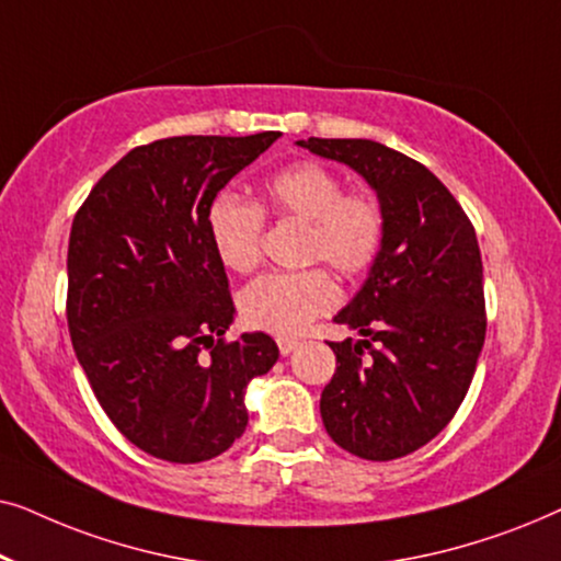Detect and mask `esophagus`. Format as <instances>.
I'll list each match as a JSON object with an SVG mask.
<instances>
[{
    "label": "esophagus",
    "instance_id": "obj_1",
    "mask_svg": "<svg viewBox=\"0 0 561 561\" xmlns=\"http://www.w3.org/2000/svg\"><path fill=\"white\" fill-rule=\"evenodd\" d=\"M296 347H298V340H288V336H280V340H278V350H280L283 357L290 355V352H294Z\"/></svg>",
    "mask_w": 561,
    "mask_h": 561
}]
</instances>
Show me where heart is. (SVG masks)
<instances>
[{"label":"heart","instance_id":"1","mask_svg":"<svg viewBox=\"0 0 561 561\" xmlns=\"http://www.w3.org/2000/svg\"><path fill=\"white\" fill-rule=\"evenodd\" d=\"M263 209L273 217L306 225L304 260H324L342 275H357L378 257L386 219L367 194H344L332 168L301 160L260 186ZM206 232L217 257L234 273H250L260 260L263 211L240 196L219 194L206 206ZM336 304V286L319 267L296 273H265L240 298L250 327L278 336L301 334L313 319Z\"/></svg>","mask_w":561,"mask_h":561}]
</instances>
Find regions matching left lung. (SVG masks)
<instances>
[{"label":"left lung","mask_w":561,"mask_h":561,"mask_svg":"<svg viewBox=\"0 0 561 561\" xmlns=\"http://www.w3.org/2000/svg\"><path fill=\"white\" fill-rule=\"evenodd\" d=\"M375 191L386 219L378 257L336 324L363 340L329 342L336 373L321 393L327 434L388 462L432 442L470 388L485 342L478 237L447 186L375 140H298Z\"/></svg>","instance_id":"1"}]
</instances>
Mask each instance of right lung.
<instances>
[{"label": "right lung", "instance_id": "add662e5", "mask_svg": "<svg viewBox=\"0 0 561 561\" xmlns=\"http://www.w3.org/2000/svg\"><path fill=\"white\" fill-rule=\"evenodd\" d=\"M280 133L165 137L129 150L76 214L68 332L112 424L165 462H206L244 434V393L278 359L234 321L206 206Z\"/></svg>", "mask_w": 561, "mask_h": 561}]
</instances>
